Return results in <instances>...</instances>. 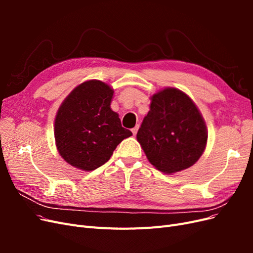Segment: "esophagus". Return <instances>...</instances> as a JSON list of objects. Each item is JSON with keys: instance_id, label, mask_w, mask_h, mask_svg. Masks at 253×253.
Instances as JSON below:
<instances>
[{"instance_id": "1", "label": "esophagus", "mask_w": 253, "mask_h": 253, "mask_svg": "<svg viewBox=\"0 0 253 253\" xmlns=\"http://www.w3.org/2000/svg\"><path fill=\"white\" fill-rule=\"evenodd\" d=\"M137 131H138V126H136L135 127H133V128H132V133H133V135H134V136L137 134Z\"/></svg>"}]
</instances>
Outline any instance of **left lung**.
Instances as JSON below:
<instances>
[{"instance_id": "obj_1", "label": "left lung", "mask_w": 253, "mask_h": 253, "mask_svg": "<svg viewBox=\"0 0 253 253\" xmlns=\"http://www.w3.org/2000/svg\"><path fill=\"white\" fill-rule=\"evenodd\" d=\"M207 139L204 118L187 94L168 87L152 96L137 140L157 170L172 174L188 169L203 155Z\"/></svg>"}]
</instances>
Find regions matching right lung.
I'll use <instances>...</instances> for the list:
<instances>
[{"label": "right lung", "mask_w": 253, "mask_h": 253, "mask_svg": "<svg viewBox=\"0 0 253 253\" xmlns=\"http://www.w3.org/2000/svg\"><path fill=\"white\" fill-rule=\"evenodd\" d=\"M114 90L99 80L81 83L61 104L55 119L59 154L67 164L83 171L104 165L117 145L132 136L112 111Z\"/></svg>", "instance_id": "obj_1"}]
</instances>
